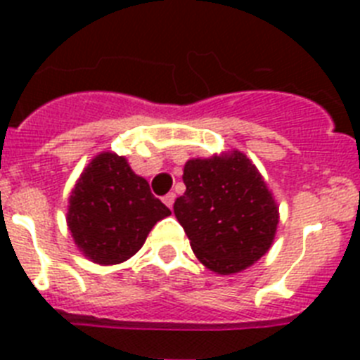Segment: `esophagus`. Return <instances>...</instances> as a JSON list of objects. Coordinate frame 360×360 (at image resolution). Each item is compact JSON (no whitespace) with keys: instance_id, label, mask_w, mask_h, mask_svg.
I'll list each match as a JSON object with an SVG mask.
<instances>
[{"instance_id":"34e87169","label":"esophagus","mask_w":360,"mask_h":360,"mask_svg":"<svg viewBox=\"0 0 360 360\" xmlns=\"http://www.w3.org/2000/svg\"><path fill=\"white\" fill-rule=\"evenodd\" d=\"M174 198H176V196H174V193H167V195H165L164 198H162V200H164V203H165V205H167V207L171 209V207H173Z\"/></svg>"}]
</instances>
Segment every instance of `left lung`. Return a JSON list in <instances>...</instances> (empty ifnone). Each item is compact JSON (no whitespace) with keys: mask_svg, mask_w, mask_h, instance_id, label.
<instances>
[{"mask_svg":"<svg viewBox=\"0 0 360 360\" xmlns=\"http://www.w3.org/2000/svg\"><path fill=\"white\" fill-rule=\"evenodd\" d=\"M184 184L186 193L174 200V216L207 269L234 274L269 250L278 227V207L243 153L189 160Z\"/></svg>","mask_w":360,"mask_h":360,"instance_id":"1","label":"left lung"}]
</instances>
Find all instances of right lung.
Listing matches in <instances>:
<instances>
[{
  "label": "right lung",
  "mask_w": 360,
  "mask_h": 360,
  "mask_svg": "<svg viewBox=\"0 0 360 360\" xmlns=\"http://www.w3.org/2000/svg\"><path fill=\"white\" fill-rule=\"evenodd\" d=\"M169 214L126 158L103 153L86 167L70 196L68 227L90 259L115 265L139 252L153 225Z\"/></svg>",
  "instance_id": "right-lung-1"
}]
</instances>
